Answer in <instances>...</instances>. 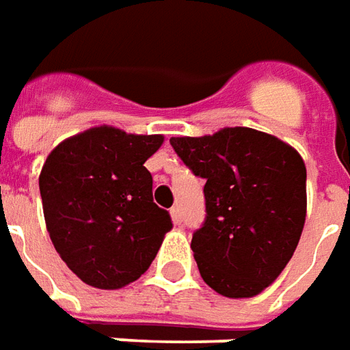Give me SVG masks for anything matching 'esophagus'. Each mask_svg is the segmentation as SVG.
Returning <instances> with one entry per match:
<instances>
[{"instance_id": "obj_1", "label": "esophagus", "mask_w": 350, "mask_h": 350, "mask_svg": "<svg viewBox=\"0 0 350 350\" xmlns=\"http://www.w3.org/2000/svg\"><path fill=\"white\" fill-rule=\"evenodd\" d=\"M170 217H172V221H174L176 226H180V224H182V212H180L178 206L170 208Z\"/></svg>"}]
</instances>
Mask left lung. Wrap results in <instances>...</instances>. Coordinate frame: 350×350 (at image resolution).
<instances>
[{
	"label": "left lung",
	"instance_id": "1",
	"mask_svg": "<svg viewBox=\"0 0 350 350\" xmlns=\"http://www.w3.org/2000/svg\"><path fill=\"white\" fill-rule=\"evenodd\" d=\"M195 176L204 178L206 219L191 239L202 280L226 297H254L284 271L307 216V168L277 136L226 126L170 138Z\"/></svg>",
	"mask_w": 350,
	"mask_h": 350
}]
</instances>
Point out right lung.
<instances>
[{
	"label": "right lung",
	"instance_id": "right-lung-1",
	"mask_svg": "<svg viewBox=\"0 0 350 350\" xmlns=\"http://www.w3.org/2000/svg\"><path fill=\"white\" fill-rule=\"evenodd\" d=\"M163 134L100 124L60 142L39 174L43 216L55 250L85 284L119 290L140 278L172 229L153 202L144 163Z\"/></svg>",
	"mask_w": 350,
	"mask_h": 350
}]
</instances>
